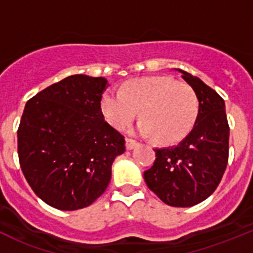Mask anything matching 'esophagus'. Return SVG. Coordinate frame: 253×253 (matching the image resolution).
<instances>
[{"label":"esophagus","instance_id":"34e87169","mask_svg":"<svg viewBox=\"0 0 253 253\" xmlns=\"http://www.w3.org/2000/svg\"><path fill=\"white\" fill-rule=\"evenodd\" d=\"M137 144H138V143L134 141V139L126 138V148L128 150H132V149H133V148H136Z\"/></svg>","mask_w":253,"mask_h":253}]
</instances>
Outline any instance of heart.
<instances>
[{
    "mask_svg": "<svg viewBox=\"0 0 253 253\" xmlns=\"http://www.w3.org/2000/svg\"><path fill=\"white\" fill-rule=\"evenodd\" d=\"M100 110L115 128L128 126L137 114L143 119L138 131L153 134L157 141L172 143L192 128L198 100L192 86L169 77H143L124 84L120 91L101 95Z\"/></svg>",
    "mask_w": 253,
    "mask_h": 253,
    "instance_id": "b5f03b06",
    "label": "heart"
}]
</instances>
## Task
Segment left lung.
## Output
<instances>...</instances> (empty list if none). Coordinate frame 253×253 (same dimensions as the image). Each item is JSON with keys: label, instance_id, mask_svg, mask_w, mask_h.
<instances>
[{"label": "left lung", "instance_id": "obj_1", "mask_svg": "<svg viewBox=\"0 0 253 253\" xmlns=\"http://www.w3.org/2000/svg\"><path fill=\"white\" fill-rule=\"evenodd\" d=\"M181 73L198 99L195 126L178 144L157 148L144 171L148 187L171 207H192L215 191L228 165L229 125L225 103L215 90L186 71Z\"/></svg>", "mask_w": 253, "mask_h": 253}]
</instances>
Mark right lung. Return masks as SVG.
<instances>
[{"label":"right lung","instance_id":"add662e5","mask_svg":"<svg viewBox=\"0 0 253 253\" xmlns=\"http://www.w3.org/2000/svg\"><path fill=\"white\" fill-rule=\"evenodd\" d=\"M106 78L75 75L25 104L18 128L22 171L35 195L60 211L90 206L105 192L125 138L104 120Z\"/></svg>","mask_w":253,"mask_h":253}]
</instances>
